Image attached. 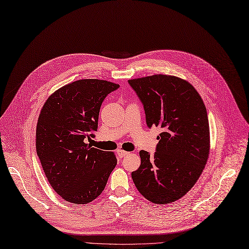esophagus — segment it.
<instances>
[{"label":"esophagus","instance_id":"esophagus-1","mask_svg":"<svg viewBox=\"0 0 249 249\" xmlns=\"http://www.w3.org/2000/svg\"><path fill=\"white\" fill-rule=\"evenodd\" d=\"M117 154L119 155L120 158H123V157H125V156L129 155V153L126 152V151H123V150H118V151H117Z\"/></svg>","mask_w":249,"mask_h":249}]
</instances>
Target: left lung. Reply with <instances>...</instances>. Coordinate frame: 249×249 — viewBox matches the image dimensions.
I'll list each match as a JSON object with an SVG mask.
<instances>
[{"instance_id": "8db88e82", "label": "left lung", "mask_w": 249, "mask_h": 249, "mask_svg": "<svg viewBox=\"0 0 249 249\" xmlns=\"http://www.w3.org/2000/svg\"><path fill=\"white\" fill-rule=\"evenodd\" d=\"M128 83L143 106L146 125L162 130L154 156L140 152L133 182L153 203H171L194 187L205 167L210 148L206 107L197 90L178 77L159 73Z\"/></svg>"}]
</instances>
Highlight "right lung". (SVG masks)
<instances>
[{"instance_id": "1", "label": "right lung", "mask_w": 249, "mask_h": 249, "mask_svg": "<svg viewBox=\"0 0 249 249\" xmlns=\"http://www.w3.org/2000/svg\"><path fill=\"white\" fill-rule=\"evenodd\" d=\"M119 87L105 80H78L55 91L41 109L36 155L53 190L71 203L97 198L116 167L114 153L91 148L86 141L97 130L103 101Z\"/></svg>"}]
</instances>
